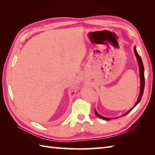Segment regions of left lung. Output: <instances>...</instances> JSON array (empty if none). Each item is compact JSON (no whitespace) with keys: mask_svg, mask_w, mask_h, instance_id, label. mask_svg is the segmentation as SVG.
I'll return each instance as SVG.
<instances>
[{"mask_svg":"<svg viewBox=\"0 0 155 155\" xmlns=\"http://www.w3.org/2000/svg\"><path fill=\"white\" fill-rule=\"evenodd\" d=\"M134 54H135V56L137 57V62H138V64H139V74H140V93H139V98H138V99L136 102V103L134 104V107L133 108H131L130 110H128V112H127L126 113L122 115L121 117H123L124 116V115L127 114L129 112H130L131 110H132L133 108L135 107L137 105L139 104V102L141 100V98H142L143 97V92H144V66H143V61H142V59H141L140 57L139 56V54H138V52L136 50V47H134ZM94 113L95 114H96L97 116L98 117H99L101 118H102V119L103 120H109L110 119H113V118H118V117H115V118H107V117H103L101 116V114H98L96 110H94Z\"/></svg>","mask_w":155,"mask_h":155,"instance_id":"8db88e82","label":"left lung"}]
</instances>
